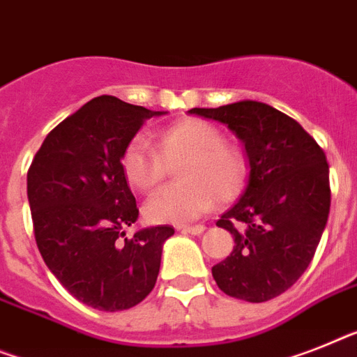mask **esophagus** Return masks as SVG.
Segmentation results:
<instances>
[{"mask_svg": "<svg viewBox=\"0 0 357 357\" xmlns=\"http://www.w3.org/2000/svg\"><path fill=\"white\" fill-rule=\"evenodd\" d=\"M178 229H181L182 234H191V235H200L202 231H204V226L202 225H195V226H178Z\"/></svg>", "mask_w": 357, "mask_h": 357, "instance_id": "1", "label": "esophagus"}]
</instances>
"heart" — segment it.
Masks as SVG:
<instances>
[{
  "mask_svg": "<svg viewBox=\"0 0 357 357\" xmlns=\"http://www.w3.org/2000/svg\"><path fill=\"white\" fill-rule=\"evenodd\" d=\"M225 132L202 119H185L162 129L153 146L135 138L123 149L120 167L131 188L149 193L175 169L181 182L164 188L144 206L155 225H184L220 204L237 199L246 184L248 162Z\"/></svg>",
  "mask_w": 357,
  "mask_h": 357,
  "instance_id": "b5f03b06",
  "label": "heart"
}]
</instances>
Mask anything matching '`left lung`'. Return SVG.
I'll return each mask as SVG.
<instances>
[{"instance_id": "1", "label": "left lung", "mask_w": 357, "mask_h": 357, "mask_svg": "<svg viewBox=\"0 0 357 357\" xmlns=\"http://www.w3.org/2000/svg\"><path fill=\"white\" fill-rule=\"evenodd\" d=\"M191 114L226 123L244 144L248 185L217 226L235 246L211 268L229 297L264 303L281 296L310 264L331 211L328 162L323 147L272 105L244 100Z\"/></svg>"}]
</instances>
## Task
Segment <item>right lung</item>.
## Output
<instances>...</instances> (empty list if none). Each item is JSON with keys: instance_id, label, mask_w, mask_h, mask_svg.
Instances as JSON below:
<instances>
[{"instance_id": "right-lung-1", "label": "right lung", "mask_w": 357, "mask_h": 357, "mask_svg": "<svg viewBox=\"0 0 357 357\" xmlns=\"http://www.w3.org/2000/svg\"><path fill=\"white\" fill-rule=\"evenodd\" d=\"M160 111L98 96L45 137L26 172L38 250L56 279L85 305L128 310L153 290L162 244L173 226L140 229L137 200L120 157L140 126Z\"/></svg>"}]
</instances>
